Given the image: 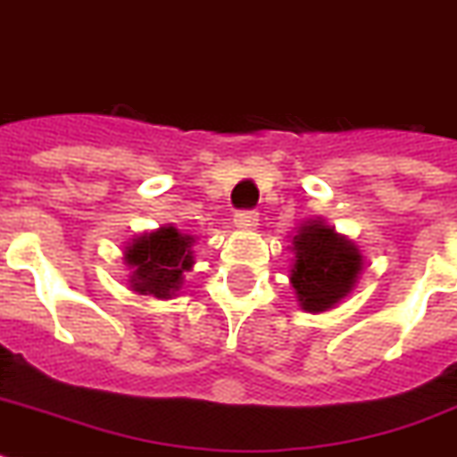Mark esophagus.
Instances as JSON below:
<instances>
[{
  "label": "esophagus",
  "mask_w": 457,
  "mask_h": 457,
  "mask_svg": "<svg viewBox=\"0 0 457 457\" xmlns=\"http://www.w3.org/2000/svg\"><path fill=\"white\" fill-rule=\"evenodd\" d=\"M236 226L237 228H243V231H252L256 224H259V212L256 210H240L236 212Z\"/></svg>",
  "instance_id": "esophagus-1"
}]
</instances>
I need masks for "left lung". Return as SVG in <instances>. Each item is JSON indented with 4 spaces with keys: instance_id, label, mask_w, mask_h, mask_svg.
<instances>
[{
    "instance_id": "obj_1",
    "label": "left lung",
    "mask_w": 457,
    "mask_h": 457,
    "mask_svg": "<svg viewBox=\"0 0 457 457\" xmlns=\"http://www.w3.org/2000/svg\"><path fill=\"white\" fill-rule=\"evenodd\" d=\"M294 266L289 282L301 308L308 312L329 311L345 299L361 273L364 259L353 240L337 233L322 220L299 226L292 240Z\"/></svg>"
}]
</instances>
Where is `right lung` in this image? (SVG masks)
Returning a JSON list of instances; mask_svg holds the SVG:
<instances>
[{"instance_id":"obj_1","label":"right lung","mask_w":457,"mask_h":457,"mask_svg":"<svg viewBox=\"0 0 457 457\" xmlns=\"http://www.w3.org/2000/svg\"><path fill=\"white\" fill-rule=\"evenodd\" d=\"M194 236L177 231L175 226H161L158 231L142 233L126 247V263L133 269L128 285L137 294H152L170 299L179 292L184 273L194 266L191 245Z\"/></svg>"}]
</instances>
